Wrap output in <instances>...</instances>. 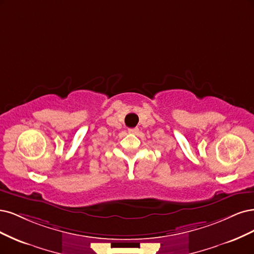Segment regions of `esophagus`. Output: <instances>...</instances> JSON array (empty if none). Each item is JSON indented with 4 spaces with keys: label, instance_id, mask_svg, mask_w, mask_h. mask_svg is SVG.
<instances>
[{
    "label": "esophagus",
    "instance_id": "esophagus-1",
    "mask_svg": "<svg viewBox=\"0 0 254 254\" xmlns=\"http://www.w3.org/2000/svg\"><path fill=\"white\" fill-rule=\"evenodd\" d=\"M127 132L128 133H132V134H136V133H138V128L137 127H135V128H128Z\"/></svg>",
    "mask_w": 254,
    "mask_h": 254
}]
</instances>
